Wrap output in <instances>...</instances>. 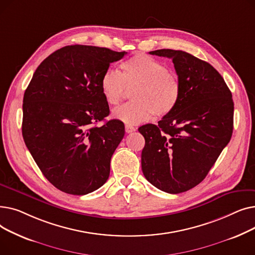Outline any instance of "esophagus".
Masks as SVG:
<instances>
[{"instance_id": "obj_1", "label": "esophagus", "mask_w": 255, "mask_h": 255, "mask_svg": "<svg viewBox=\"0 0 255 255\" xmlns=\"http://www.w3.org/2000/svg\"><path fill=\"white\" fill-rule=\"evenodd\" d=\"M125 130H126L127 133H131V132H134V131L136 130V128L133 127V126L130 125V124H126V125H125Z\"/></svg>"}]
</instances>
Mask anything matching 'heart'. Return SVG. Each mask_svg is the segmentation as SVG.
<instances>
[{"instance_id":"1","label":"heart","mask_w":255,"mask_h":255,"mask_svg":"<svg viewBox=\"0 0 255 255\" xmlns=\"http://www.w3.org/2000/svg\"><path fill=\"white\" fill-rule=\"evenodd\" d=\"M123 73L117 69L105 70L100 87L105 101L117 105L126 87H133L132 101L113 112L114 118L127 124H138L154 114L163 117L178 104L181 87L178 77L167 71L163 63L144 53H137L122 64Z\"/></svg>"}]
</instances>
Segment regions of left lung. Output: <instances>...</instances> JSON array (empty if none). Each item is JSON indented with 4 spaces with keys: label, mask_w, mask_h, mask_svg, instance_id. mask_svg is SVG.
I'll list each match as a JSON object with an SVG mask.
<instances>
[{
    "label": "left lung",
    "mask_w": 255,
    "mask_h": 255,
    "mask_svg": "<svg viewBox=\"0 0 255 255\" xmlns=\"http://www.w3.org/2000/svg\"><path fill=\"white\" fill-rule=\"evenodd\" d=\"M150 53L172 60L181 94L158 125L138 128L145 140L141 169L158 189L177 194L202 182L230 142L234 101L223 77L209 63L183 50Z\"/></svg>",
    "instance_id": "1"
}]
</instances>
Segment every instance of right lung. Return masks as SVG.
I'll return each instance as SVG.
<instances>
[{"mask_svg": "<svg viewBox=\"0 0 255 255\" xmlns=\"http://www.w3.org/2000/svg\"><path fill=\"white\" fill-rule=\"evenodd\" d=\"M126 51L68 45L38 66L23 95L22 137L43 176L59 190L85 195L107 181L111 159L125 134L111 120L100 82Z\"/></svg>", "mask_w": 255, "mask_h": 255, "instance_id": "add662e5", "label": "right lung"}]
</instances>
